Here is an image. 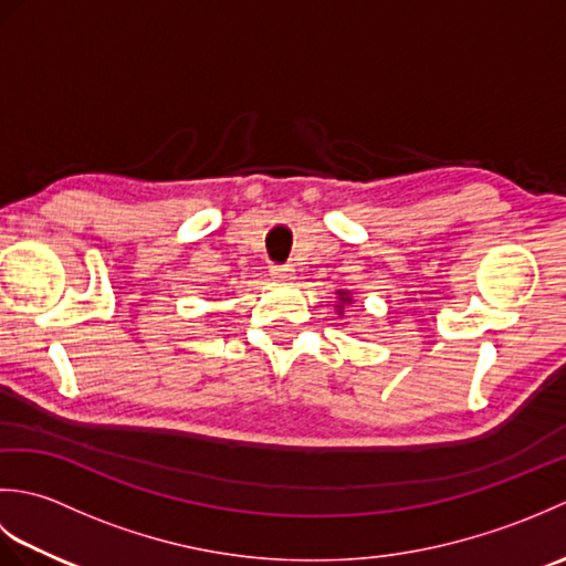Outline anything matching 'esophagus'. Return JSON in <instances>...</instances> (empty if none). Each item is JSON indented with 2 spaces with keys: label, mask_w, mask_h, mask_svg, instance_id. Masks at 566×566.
<instances>
[{
  "label": "esophagus",
  "mask_w": 566,
  "mask_h": 566,
  "mask_svg": "<svg viewBox=\"0 0 566 566\" xmlns=\"http://www.w3.org/2000/svg\"><path fill=\"white\" fill-rule=\"evenodd\" d=\"M270 274L274 276L276 282H290V280H292V274H294V270H292V264H272V268H270Z\"/></svg>",
  "instance_id": "esophagus-1"
}]
</instances>
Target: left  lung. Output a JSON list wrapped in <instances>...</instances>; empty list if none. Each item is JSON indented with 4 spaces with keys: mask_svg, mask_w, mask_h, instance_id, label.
<instances>
[{
    "mask_svg": "<svg viewBox=\"0 0 566 566\" xmlns=\"http://www.w3.org/2000/svg\"><path fill=\"white\" fill-rule=\"evenodd\" d=\"M343 302H350V298H343Z\"/></svg>",
    "mask_w": 566,
    "mask_h": 566,
    "instance_id": "left-lung-1",
    "label": "left lung"
}]
</instances>
